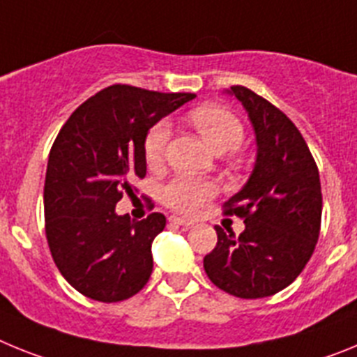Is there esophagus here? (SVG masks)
I'll list each match as a JSON object with an SVG mask.
<instances>
[{"mask_svg": "<svg viewBox=\"0 0 357 357\" xmlns=\"http://www.w3.org/2000/svg\"><path fill=\"white\" fill-rule=\"evenodd\" d=\"M169 222L175 223V225H184V227L193 225V222H191V220H188V218H182V216H172L169 218Z\"/></svg>", "mask_w": 357, "mask_h": 357, "instance_id": "obj_1", "label": "esophagus"}]
</instances>
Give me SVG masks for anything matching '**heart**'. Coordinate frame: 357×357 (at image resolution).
<instances>
[{
	"mask_svg": "<svg viewBox=\"0 0 357 357\" xmlns=\"http://www.w3.org/2000/svg\"><path fill=\"white\" fill-rule=\"evenodd\" d=\"M191 123L216 153L236 150L245 135L241 121L222 107H198L191 112ZM168 139L169 125L166 121L155 123L148 130L143 143V151L144 159L150 166H157L162 162ZM214 193H216V185L213 182L191 178V176H178L162 189V200L176 211L195 213L202 202L211 198Z\"/></svg>",
	"mask_w": 357,
	"mask_h": 357,
	"instance_id": "1",
	"label": "heart"
}]
</instances>
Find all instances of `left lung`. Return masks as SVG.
I'll return each mask as SVG.
<instances>
[{"mask_svg": "<svg viewBox=\"0 0 357 357\" xmlns=\"http://www.w3.org/2000/svg\"><path fill=\"white\" fill-rule=\"evenodd\" d=\"M227 93L247 110L257 153L247 184L225 204L227 214L245 220V230L236 238L214 227L218 243L204 268L223 291L263 298L291 284L313 255L321 222L320 175L284 112L243 85Z\"/></svg>", "mask_w": 357, "mask_h": 357, "instance_id": "1", "label": "left lung"}]
</instances>
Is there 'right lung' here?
Listing matches in <instances>:
<instances>
[{"instance_id":"right-lung-1","label":"right lung","mask_w":357,"mask_h":357,"mask_svg":"<svg viewBox=\"0 0 357 357\" xmlns=\"http://www.w3.org/2000/svg\"><path fill=\"white\" fill-rule=\"evenodd\" d=\"M193 98L110 85L82 103L56 135L44 182L46 238L56 268L82 295L127 301L150 279L151 243L166 218L151 213L135 222L116 213V204L146 175L148 130Z\"/></svg>"}]
</instances>
